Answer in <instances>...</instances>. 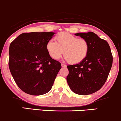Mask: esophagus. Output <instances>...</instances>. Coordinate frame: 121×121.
<instances>
[{
    "label": "esophagus",
    "instance_id": "obj_1",
    "mask_svg": "<svg viewBox=\"0 0 121 121\" xmlns=\"http://www.w3.org/2000/svg\"><path fill=\"white\" fill-rule=\"evenodd\" d=\"M61 66H62V67H64V68H67V65L64 64H61Z\"/></svg>",
    "mask_w": 121,
    "mask_h": 121
}]
</instances>
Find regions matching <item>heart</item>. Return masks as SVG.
<instances>
[{
	"label": "heart",
	"instance_id": "obj_1",
	"mask_svg": "<svg viewBox=\"0 0 121 121\" xmlns=\"http://www.w3.org/2000/svg\"><path fill=\"white\" fill-rule=\"evenodd\" d=\"M55 41L50 39L46 45L49 55L54 60L59 59L64 53L65 58L69 63L76 64L84 60L88 55L90 46L86 39L62 32L55 37Z\"/></svg>",
	"mask_w": 121,
	"mask_h": 121
}]
</instances>
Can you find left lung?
<instances>
[{"instance_id":"1","label":"left lung","mask_w":121,"mask_h":121,"mask_svg":"<svg viewBox=\"0 0 121 121\" xmlns=\"http://www.w3.org/2000/svg\"><path fill=\"white\" fill-rule=\"evenodd\" d=\"M75 35L88 41L90 49L84 60L67 66V80L74 93L90 95L100 90L105 83L112 67V56L108 42L94 33H78Z\"/></svg>"}]
</instances>
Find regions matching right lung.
Instances as JSON below:
<instances>
[{"label":"right lung","instance_id":"obj_1","mask_svg":"<svg viewBox=\"0 0 121 121\" xmlns=\"http://www.w3.org/2000/svg\"><path fill=\"white\" fill-rule=\"evenodd\" d=\"M56 33L31 32L20 34L9 48V65L21 90L31 95H41L52 89L61 63L52 58L46 45Z\"/></svg>","mask_w":121,"mask_h":121}]
</instances>
